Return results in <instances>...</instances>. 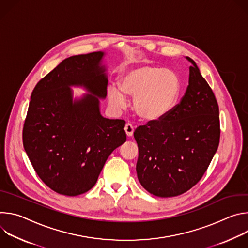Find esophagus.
I'll return each mask as SVG.
<instances>
[{"label":"esophagus","instance_id":"esophagus-1","mask_svg":"<svg viewBox=\"0 0 248 248\" xmlns=\"http://www.w3.org/2000/svg\"><path fill=\"white\" fill-rule=\"evenodd\" d=\"M124 131H125L127 136H132L133 131H134V128H133L132 124H126L125 126H124Z\"/></svg>","mask_w":248,"mask_h":248}]
</instances>
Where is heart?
Segmentation results:
<instances>
[{
	"label": "heart",
	"mask_w": 248,
	"mask_h": 248,
	"mask_svg": "<svg viewBox=\"0 0 248 248\" xmlns=\"http://www.w3.org/2000/svg\"><path fill=\"white\" fill-rule=\"evenodd\" d=\"M121 90L112 86L108 90L109 102L114 109L125 107L123 93L133 96L132 109L144 121H159L168 116L178 104L182 93V80L171 70L152 64L128 69L121 78Z\"/></svg>",
	"instance_id": "b5f03b06"
}]
</instances>
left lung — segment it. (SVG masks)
Returning a JSON list of instances; mask_svg holds the SVG:
<instances>
[{"label": "left lung", "mask_w": 248, "mask_h": 248, "mask_svg": "<svg viewBox=\"0 0 248 248\" xmlns=\"http://www.w3.org/2000/svg\"><path fill=\"white\" fill-rule=\"evenodd\" d=\"M181 102L165 118L138 126L136 172L139 183L159 197L181 195L207 170L220 142L219 106L195 62Z\"/></svg>", "instance_id": "left-lung-1"}]
</instances>
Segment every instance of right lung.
Returning <instances> with one entry per match:
<instances>
[{"instance_id": "add662e5", "label": "right lung", "mask_w": 248, "mask_h": 248, "mask_svg": "<svg viewBox=\"0 0 248 248\" xmlns=\"http://www.w3.org/2000/svg\"><path fill=\"white\" fill-rule=\"evenodd\" d=\"M103 52L64 59L34 87L23 124L24 150L41 181L52 190L77 196L91 189L111 153L126 140L124 120L102 117L107 96ZM72 85L87 94L72 101Z\"/></svg>"}]
</instances>
